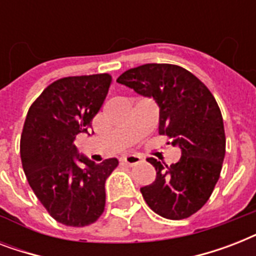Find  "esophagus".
Here are the masks:
<instances>
[{
	"label": "esophagus",
	"mask_w": 256,
	"mask_h": 256,
	"mask_svg": "<svg viewBox=\"0 0 256 256\" xmlns=\"http://www.w3.org/2000/svg\"><path fill=\"white\" fill-rule=\"evenodd\" d=\"M122 162L128 166H136V164H140L142 162V156H136V154H130V156H126L122 158Z\"/></svg>",
	"instance_id": "esophagus-1"
}]
</instances>
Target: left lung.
<instances>
[{
    "label": "left lung",
    "mask_w": 256,
    "mask_h": 256,
    "mask_svg": "<svg viewBox=\"0 0 256 256\" xmlns=\"http://www.w3.org/2000/svg\"><path fill=\"white\" fill-rule=\"evenodd\" d=\"M118 84L152 96L160 106V136L179 146L182 156L170 166L148 158L156 180L140 188L144 202L172 220L195 214L214 191L220 176L226 136L214 96L188 70L171 64H146L120 74Z\"/></svg>",
    "instance_id": "left-lung-1"
}]
</instances>
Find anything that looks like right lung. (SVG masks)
<instances>
[{
	"instance_id": "add662e5",
	"label": "right lung",
	"mask_w": 256,
	"mask_h": 256,
	"mask_svg": "<svg viewBox=\"0 0 256 256\" xmlns=\"http://www.w3.org/2000/svg\"><path fill=\"white\" fill-rule=\"evenodd\" d=\"M110 85L108 73L57 80L32 104L24 124L20 152L28 182L50 216L66 226H88L104 211V183L118 160L94 164L78 156L74 140L92 128Z\"/></svg>"
}]
</instances>
